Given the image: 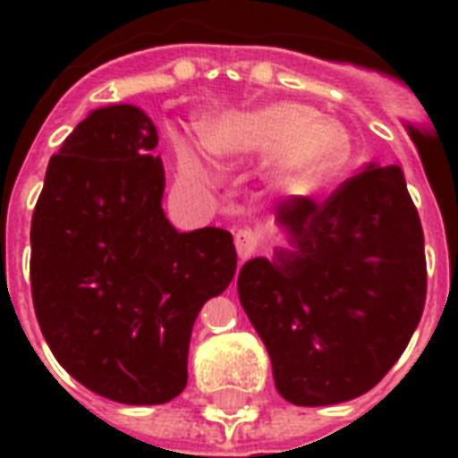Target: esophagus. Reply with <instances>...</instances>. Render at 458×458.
Returning a JSON list of instances; mask_svg holds the SVG:
<instances>
[{"label":"esophagus","mask_w":458,"mask_h":458,"mask_svg":"<svg viewBox=\"0 0 458 458\" xmlns=\"http://www.w3.org/2000/svg\"><path fill=\"white\" fill-rule=\"evenodd\" d=\"M259 247V235L254 230L244 228V230H237L235 233V250H237V257L240 261H247V259L257 251Z\"/></svg>","instance_id":"obj_1"}]
</instances>
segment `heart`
<instances>
[{
	"instance_id": "heart-1",
	"label": "heart",
	"mask_w": 458,
	"mask_h": 458,
	"mask_svg": "<svg viewBox=\"0 0 458 458\" xmlns=\"http://www.w3.org/2000/svg\"><path fill=\"white\" fill-rule=\"evenodd\" d=\"M199 142L221 164L266 157L264 180L283 194H304L333 178L352 154V138L340 121L297 102L261 104L228 111L199 125ZM175 171L182 185L208 190L214 171L185 135L173 140Z\"/></svg>"
}]
</instances>
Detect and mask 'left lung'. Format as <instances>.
Listing matches in <instances>:
<instances>
[{
    "label": "left lung",
    "mask_w": 458,
    "mask_h": 458,
    "mask_svg": "<svg viewBox=\"0 0 458 458\" xmlns=\"http://www.w3.org/2000/svg\"><path fill=\"white\" fill-rule=\"evenodd\" d=\"M285 247L237 276L280 397L330 406L361 397L397 363L426 304L419 211L399 165L369 164L326 201H283Z\"/></svg>",
    "instance_id": "8db88e82"
}]
</instances>
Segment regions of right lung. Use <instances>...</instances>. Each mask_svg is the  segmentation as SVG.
Returning a JSON list of instances; mask_svg holds the SVG:
<instances>
[{
	"mask_svg": "<svg viewBox=\"0 0 458 458\" xmlns=\"http://www.w3.org/2000/svg\"><path fill=\"white\" fill-rule=\"evenodd\" d=\"M157 125L132 104L89 111L47 165L30 225L39 330L81 385L118 404H165L187 385L197 313L230 285L223 228L165 218Z\"/></svg>",
	"mask_w": 458,
	"mask_h": 458,
	"instance_id": "1",
	"label": "right lung"
}]
</instances>
